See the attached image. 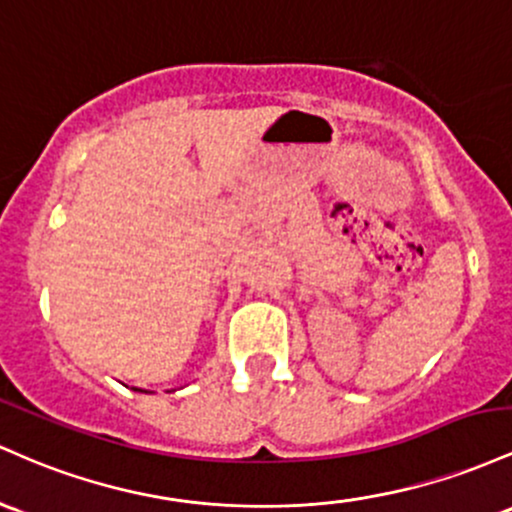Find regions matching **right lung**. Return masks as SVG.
Segmentation results:
<instances>
[{
    "instance_id": "obj_1",
    "label": "right lung",
    "mask_w": 512,
    "mask_h": 512,
    "mask_svg": "<svg viewBox=\"0 0 512 512\" xmlns=\"http://www.w3.org/2000/svg\"><path fill=\"white\" fill-rule=\"evenodd\" d=\"M135 392H142V389H135Z\"/></svg>"
}]
</instances>
